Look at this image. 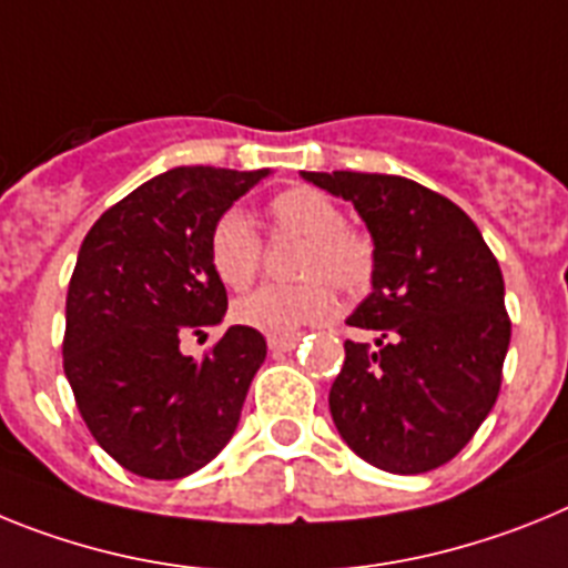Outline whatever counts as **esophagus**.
Returning <instances> with one entry per match:
<instances>
[{
  "mask_svg": "<svg viewBox=\"0 0 568 568\" xmlns=\"http://www.w3.org/2000/svg\"><path fill=\"white\" fill-rule=\"evenodd\" d=\"M300 343V337H268V348L274 354H285V352H294Z\"/></svg>",
  "mask_w": 568,
  "mask_h": 568,
  "instance_id": "34e87169",
  "label": "esophagus"
}]
</instances>
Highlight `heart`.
I'll use <instances>...</instances> for the list:
<instances>
[{
  "label": "heart",
  "instance_id": "b5f03b06",
  "mask_svg": "<svg viewBox=\"0 0 568 568\" xmlns=\"http://www.w3.org/2000/svg\"><path fill=\"white\" fill-rule=\"evenodd\" d=\"M268 225L277 234L303 236L297 277L303 283H268L236 300L234 320L268 337H297L303 328L332 317L334 288L363 294L372 285L377 251L366 231L343 220V209L312 185L280 191L268 202ZM209 260L225 288H245L263 263V240L243 211L216 216L209 234Z\"/></svg>",
  "mask_w": 568,
  "mask_h": 568
}]
</instances>
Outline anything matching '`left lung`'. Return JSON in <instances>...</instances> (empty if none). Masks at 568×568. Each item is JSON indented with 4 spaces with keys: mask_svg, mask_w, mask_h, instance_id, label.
<instances>
[{
    "mask_svg": "<svg viewBox=\"0 0 568 568\" xmlns=\"http://www.w3.org/2000/svg\"><path fill=\"white\" fill-rule=\"evenodd\" d=\"M354 202L377 251L372 294L348 325L328 406L354 455L394 475H423L466 446L489 417L511 320L495 254L463 209L420 182L357 171H303Z\"/></svg>",
    "mask_w": 568,
    "mask_h": 568,
    "instance_id": "left-lung-1",
    "label": "left lung"
}]
</instances>
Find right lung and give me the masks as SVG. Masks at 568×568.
I'll list each match as a JSON object with an SVG mask.
<instances>
[{
    "mask_svg": "<svg viewBox=\"0 0 568 568\" xmlns=\"http://www.w3.org/2000/svg\"><path fill=\"white\" fill-rule=\"evenodd\" d=\"M271 171L171 168L93 223L65 303L62 363L79 414L113 460L176 480L231 440L265 359V337L231 325L202 359L182 334L223 323L225 285L209 260L214 220Z\"/></svg>",
    "mask_w": 568,
    "mask_h": 568,
    "instance_id": "obj_1",
    "label": "right lung"
}]
</instances>
